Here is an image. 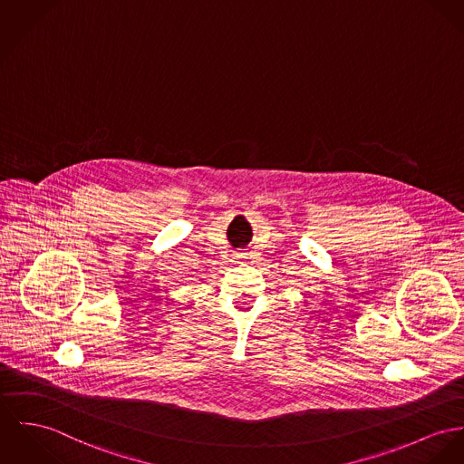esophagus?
Returning <instances> with one entry per match:
<instances>
[{
  "label": "esophagus",
  "instance_id": "obj_1",
  "mask_svg": "<svg viewBox=\"0 0 464 464\" xmlns=\"http://www.w3.org/2000/svg\"><path fill=\"white\" fill-rule=\"evenodd\" d=\"M246 256H247L246 252H238V254H237V259H246Z\"/></svg>",
  "mask_w": 464,
  "mask_h": 464
}]
</instances>
